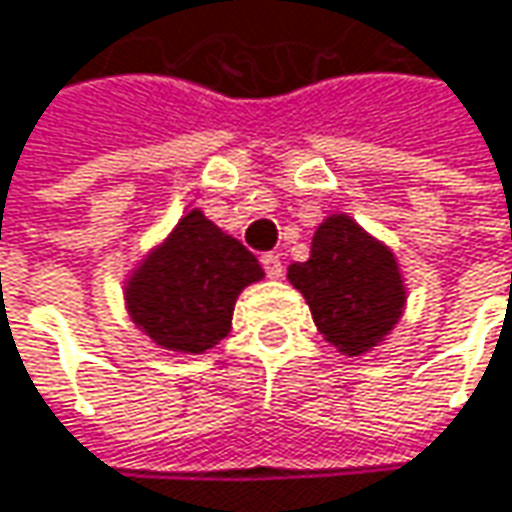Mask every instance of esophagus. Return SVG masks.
I'll return each instance as SVG.
<instances>
[{
    "instance_id": "1",
    "label": "esophagus",
    "mask_w": 512,
    "mask_h": 512,
    "mask_svg": "<svg viewBox=\"0 0 512 512\" xmlns=\"http://www.w3.org/2000/svg\"><path fill=\"white\" fill-rule=\"evenodd\" d=\"M262 268H265V274L271 276V279H279L282 271H285V268H282V259H279L276 253H265V256H262Z\"/></svg>"
}]
</instances>
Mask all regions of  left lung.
<instances>
[{
    "label": "left lung",
    "instance_id": "obj_1",
    "mask_svg": "<svg viewBox=\"0 0 512 512\" xmlns=\"http://www.w3.org/2000/svg\"><path fill=\"white\" fill-rule=\"evenodd\" d=\"M306 297L320 335L344 355H364L393 329L405 288L393 253L349 215L326 218L311 238V256L288 268Z\"/></svg>",
    "mask_w": 512,
    "mask_h": 512
}]
</instances>
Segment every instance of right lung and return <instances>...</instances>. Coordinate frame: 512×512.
I'll list each match as a JSON object with an SVG mask.
<instances>
[{
	"label": "right lung",
	"mask_w": 512,
	"mask_h": 512,
	"mask_svg": "<svg viewBox=\"0 0 512 512\" xmlns=\"http://www.w3.org/2000/svg\"><path fill=\"white\" fill-rule=\"evenodd\" d=\"M262 276L241 241L192 209L130 276V317L160 347L203 352L230 332L241 288Z\"/></svg>",
	"instance_id": "right-lung-1"
}]
</instances>
